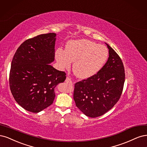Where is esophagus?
Masks as SVG:
<instances>
[{
    "instance_id": "34e87169",
    "label": "esophagus",
    "mask_w": 147,
    "mask_h": 147,
    "mask_svg": "<svg viewBox=\"0 0 147 147\" xmlns=\"http://www.w3.org/2000/svg\"><path fill=\"white\" fill-rule=\"evenodd\" d=\"M65 82H67V83H68V84H73V82H72L71 79H70L69 78H68V77H67V78H66Z\"/></svg>"
}]
</instances>
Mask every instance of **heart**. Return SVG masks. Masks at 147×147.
<instances>
[{
  "mask_svg": "<svg viewBox=\"0 0 147 147\" xmlns=\"http://www.w3.org/2000/svg\"><path fill=\"white\" fill-rule=\"evenodd\" d=\"M55 57L63 68H69L74 61L75 75L79 78L87 79L103 67L108 58V50L105 46L88 40H71L67 42L65 51H56Z\"/></svg>",
  "mask_w": 147,
  "mask_h": 147,
  "instance_id": "1",
  "label": "heart"
}]
</instances>
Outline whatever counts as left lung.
Returning <instances> with one entry per match:
<instances>
[{"mask_svg": "<svg viewBox=\"0 0 147 147\" xmlns=\"http://www.w3.org/2000/svg\"><path fill=\"white\" fill-rule=\"evenodd\" d=\"M109 58L99 71L74 85L73 98L76 105L85 115L95 118L105 114L119 100L125 83L124 66L111 47Z\"/></svg>", "mask_w": 147, "mask_h": 147, "instance_id": "left-lung-1", "label": "left lung"}]
</instances>
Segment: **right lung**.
Masks as SVG:
<instances>
[{"label": "right lung", "instance_id": "add662e5", "mask_svg": "<svg viewBox=\"0 0 147 147\" xmlns=\"http://www.w3.org/2000/svg\"><path fill=\"white\" fill-rule=\"evenodd\" d=\"M56 34L28 39L18 48L11 61L10 88L15 101L26 111L40 112L53 103L54 88L63 82L66 73L55 69Z\"/></svg>", "mask_w": 147, "mask_h": 147}]
</instances>
